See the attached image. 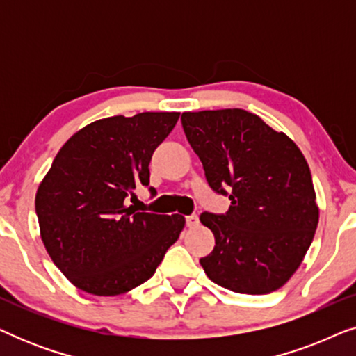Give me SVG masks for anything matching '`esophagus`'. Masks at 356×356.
<instances>
[{
	"label": "esophagus",
	"mask_w": 356,
	"mask_h": 356,
	"mask_svg": "<svg viewBox=\"0 0 356 356\" xmlns=\"http://www.w3.org/2000/svg\"><path fill=\"white\" fill-rule=\"evenodd\" d=\"M186 225L189 228H194V227L199 225V217L196 216V213H191V216L186 217Z\"/></svg>",
	"instance_id": "obj_1"
}]
</instances>
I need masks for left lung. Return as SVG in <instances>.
Here are the masks:
<instances>
[{"label":"left lung","instance_id":"left-lung-1","mask_svg":"<svg viewBox=\"0 0 356 356\" xmlns=\"http://www.w3.org/2000/svg\"><path fill=\"white\" fill-rule=\"evenodd\" d=\"M181 124L225 213L202 212L216 246L201 257L209 279L236 293L266 295L293 275L319 220L308 162L296 144L241 108L186 111Z\"/></svg>","mask_w":356,"mask_h":356}]
</instances>
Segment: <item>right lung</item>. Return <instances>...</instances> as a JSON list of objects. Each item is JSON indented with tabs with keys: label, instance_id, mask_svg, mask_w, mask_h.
I'll return each mask as SVG.
<instances>
[{
	"label": "right lung",
	"instance_id": "right-lung-1",
	"mask_svg": "<svg viewBox=\"0 0 356 356\" xmlns=\"http://www.w3.org/2000/svg\"><path fill=\"white\" fill-rule=\"evenodd\" d=\"M178 118L175 111L110 116L82 128L56 154L38 186L35 212L48 254L77 289L126 293L154 275L178 240L183 216L126 207L136 188L149 186L154 150Z\"/></svg>",
	"mask_w": 356,
	"mask_h": 356
}]
</instances>
